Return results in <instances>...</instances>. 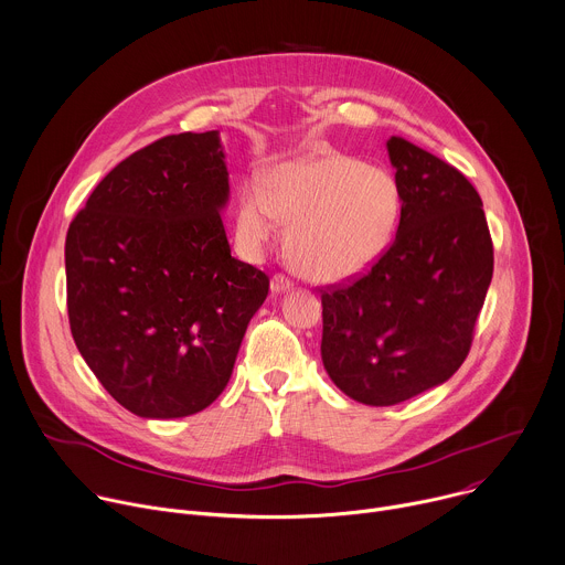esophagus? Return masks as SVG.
Masks as SVG:
<instances>
[{
  "label": "esophagus",
  "mask_w": 565,
  "mask_h": 565,
  "mask_svg": "<svg viewBox=\"0 0 565 565\" xmlns=\"http://www.w3.org/2000/svg\"><path fill=\"white\" fill-rule=\"evenodd\" d=\"M270 288H273V292L290 290V288H292V279L286 277V275H281V273H277V275L273 277V281H270Z\"/></svg>",
  "instance_id": "obj_1"
}]
</instances>
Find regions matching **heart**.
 Here are the masks:
<instances>
[{"instance_id": "b5f03b06", "label": "heart", "mask_w": 565, "mask_h": 565, "mask_svg": "<svg viewBox=\"0 0 565 565\" xmlns=\"http://www.w3.org/2000/svg\"><path fill=\"white\" fill-rule=\"evenodd\" d=\"M399 188L380 168L347 156L284 166L270 192L250 181L241 192L236 232L250 248L286 221V253L297 273L315 281H342L364 273L388 246L399 218Z\"/></svg>"}]
</instances>
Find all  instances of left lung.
Here are the masks:
<instances>
[{"label":"left lung","mask_w":565,"mask_h":565,"mask_svg":"<svg viewBox=\"0 0 565 565\" xmlns=\"http://www.w3.org/2000/svg\"><path fill=\"white\" fill-rule=\"evenodd\" d=\"M399 188L395 238L369 270L321 286V360L371 407L405 402L465 362L494 273L476 188L443 158L391 136Z\"/></svg>","instance_id":"8db88e82"}]
</instances>
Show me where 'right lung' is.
I'll return each mask as SVG.
<instances>
[{
	"label": "right lung",
	"mask_w": 565,
	"mask_h": 565,
	"mask_svg": "<svg viewBox=\"0 0 565 565\" xmlns=\"http://www.w3.org/2000/svg\"><path fill=\"white\" fill-rule=\"evenodd\" d=\"M227 190L218 131L172 134L118 163L68 225L71 335L140 418L210 407L268 297V275L230 253Z\"/></svg>",
	"instance_id": "add662e5"
}]
</instances>
